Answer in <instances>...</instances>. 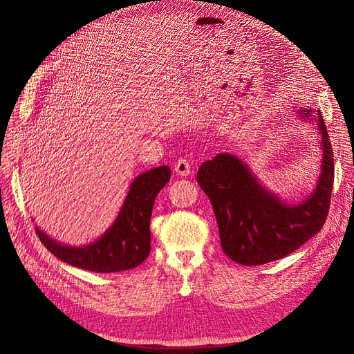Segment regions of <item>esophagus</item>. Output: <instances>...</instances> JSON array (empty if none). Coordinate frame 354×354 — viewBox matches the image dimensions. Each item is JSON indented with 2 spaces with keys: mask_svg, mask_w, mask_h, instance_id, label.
I'll return each mask as SVG.
<instances>
[{
  "mask_svg": "<svg viewBox=\"0 0 354 354\" xmlns=\"http://www.w3.org/2000/svg\"><path fill=\"white\" fill-rule=\"evenodd\" d=\"M174 171L178 176H189L190 174V160L187 158H180L174 165Z\"/></svg>",
  "mask_w": 354,
  "mask_h": 354,
  "instance_id": "obj_1",
  "label": "esophagus"
}]
</instances>
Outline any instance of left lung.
Masks as SVG:
<instances>
[{
	"instance_id": "left-lung-1",
	"label": "left lung",
	"mask_w": 354,
	"mask_h": 354,
	"mask_svg": "<svg viewBox=\"0 0 354 354\" xmlns=\"http://www.w3.org/2000/svg\"><path fill=\"white\" fill-rule=\"evenodd\" d=\"M320 134L322 165L317 185L306 201L288 205L267 190L238 156L218 153L205 160L196 174L216 214L221 248L242 266H260L298 250L324 227L334 185V152L322 112L301 109Z\"/></svg>"
}]
</instances>
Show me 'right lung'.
I'll list each match as a JSON object with an SVG mask.
<instances>
[{
  "mask_svg": "<svg viewBox=\"0 0 354 354\" xmlns=\"http://www.w3.org/2000/svg\"><path fill=\"white\" fill-rule=\"evenodd\" d=\"M171 177L167 165L149 169L133 180L116 220L102 236L84 246L56 242L37 227L39 241L59 260L84 270L113 273L140 266L151 252V217L155 198Z\"/></svg>",
  "mask_w": 354,
  "mask_h": 354,
  "instance_id": "right-lung-1",
  "label": "right lung"
}]
</instances>
